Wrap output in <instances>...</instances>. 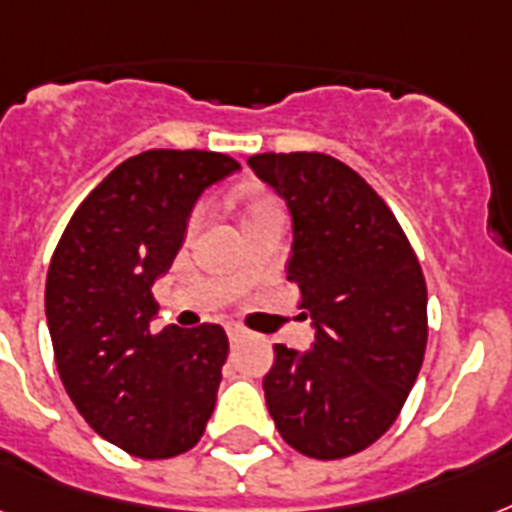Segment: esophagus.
I'll use <instances>...</instances> for the list:
<instances>
[{
    "label": "esophagus",
    "mask_w": 512,
    "mask_h": 512,
    "mask_svg": "<svg viewBox=\"0 0 512 512\" xmlns=\"http://www.w3.org/2000/svg\"><path fill=\"white\" fill-rule=\"evenodd\" d=\"M244 335H247V330H244V327H241V325H228L230 343H239L241 338H244Z\"/></svg>",
    "instance_id": "esophagus-1"
}]
</instances>
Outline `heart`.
Listing matches in <instances>:
<instances>
[{
    "label": "heart",
    "instance_id": "obj_1",
    "mask_svg": "<svg viewBox=\"0 0 512 512\" xmlns=\"http://www.w3.org/2000/svg\"><path fill=\"white\" fill-rule=\"evenodd\" d=\"M260 212H276V204L268 201V198H249L247 206H244V217H247V214H260Z\"/></svg>",
    "mask_w": 512,
    "mask_h": 512
}]
</instances>
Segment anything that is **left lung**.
<instances>
[{"instance_id": "left-lung-1", "label": "left lung", "mask_w": 512, "mask_h": 512, "mask_svg": "<svg viewBox=\"0 0 512 512\" xmlns=\"http://www.w3.org/2000/svg\"><path fill=\"white\" fill-rule=\"evenodd\" d=\"M249 169L292 217L287 279L311 314L314 346L276 343L268 413L311 459L365 451L392 427L427 349V284L384 198L325 152H263Z\"/></svg>"}]
</instances>
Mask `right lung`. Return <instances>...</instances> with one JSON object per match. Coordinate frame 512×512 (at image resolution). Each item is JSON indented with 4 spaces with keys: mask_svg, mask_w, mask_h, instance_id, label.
Here are the masks:
<instances>
[{
    "mask_svg": "<svg viewBox=\"0 0 512 512\" xmlns=\"http://www.w3.org/2000/svg\"><path fill=\"white\" fill-rule=\"evenodd\" d=\"M239 169L222 152H139L77 206L53 252L45 317L58 376L93 432L128 454H185L214 411L228 335L209 322L152 333V284L201 193Z\"/></svg>",
    "mask_w": 512,
    "mask_h": 512,
    "instance_id": "add662e5",
    "label": "right lung"
}]
</instances>
